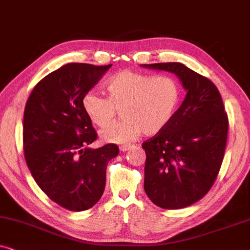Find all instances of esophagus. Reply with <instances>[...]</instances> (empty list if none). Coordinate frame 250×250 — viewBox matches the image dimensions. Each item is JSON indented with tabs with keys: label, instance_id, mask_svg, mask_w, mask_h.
<instances>
[{
	"label": "esophagus",
	"instance_id": "34e87169",
	"mask_svg": "<svg viewBox=\"0 0 250 250\" xmlns=\"http://www.w3.org/2000/svg\"><path fill=\"white\" fill-rule=\"evenodd\" d=\"M131 148H132V146L123 145V146H119V150H121V151H123V152H125V151H127V150H129Z\"/></svg>",
	"mask_w": 250,
	"mask_h": 250
}]
</instances>
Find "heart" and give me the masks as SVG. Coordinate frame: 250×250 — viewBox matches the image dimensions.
I'll return each mask as SVG.
<instances>
[{
  "instance_id": "1",
  "label": "heart",
  "mask_w": 250,
  "mask_h": 250,
  "mask_svg": "<svg viewBox=\"0 0 250 250\" xmlns=\"http://www.w3.org/2000/svg\"><path fill=\"white\" fill-rule=\"evenodd\" d=\"M108 98L90 91L82 99V107L90 121L104 128L122 109L121 122L100 133L105 142L125 143L140 134H158L168 125L181 100V85L174 77L153 76L123 70L105 83Z\"/></svg>"
}]
</instances>
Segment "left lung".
<instances>
[{"mask_svg":"<svg viewBox=\"0 0 250 250\" xmlns=\"http://www.w3.org/2000/svg\"><path fill=\"white\" fill-rule=\"evenodd\" d=\"M142 66L175 74L187 90L168 125L142 143L146 196L160 208L180 209L197 203L213 187L227 146L228 114L213 82L183 63Z\"/></svg>","mask_w":250,"mask_h":250,"instance_id":"obj_1","label":"left lung"}]
</instances>
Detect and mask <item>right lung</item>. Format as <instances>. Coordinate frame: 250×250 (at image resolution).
Wrapping results in <instances>:
<instances>
[{
    "label": "right lung",
    "mask_w": 250,
    "mask_h": 250,
    "mask_svg": "<svg viewBox=\"0 0 250 250\" xmlns=\"http://www.w3.org/2000/svg\"><path fill=\"white\" fill-rule=\"evenodd\" d=\"M111 67L68 63L41 80L23 112V153L44 193L71 211L90 209L100 200L108 162L119 149L109 143L87 146L98 138L82 99Z\"/></svg>",
    "instance_id": "1"
}]
</instances>
